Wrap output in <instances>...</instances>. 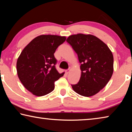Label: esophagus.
Here are the masks:
<instances>
[{
    "mask_svg": "<svg viewBox=\"0 0 132 132\" xmlns=\"http://www.w3.org/2000/svg\"><path fill=\"white\" fill-rule=\"evenodd\" d=\"M69 72H70V70H69V69H68V70H65V73H66V74H67V75L69 74Z\"/></svg>",
    "mask_w": 132,
    "mask_h": 132,
    "instance_id": "1",
    "label": "esophagus"
}]
</instances>
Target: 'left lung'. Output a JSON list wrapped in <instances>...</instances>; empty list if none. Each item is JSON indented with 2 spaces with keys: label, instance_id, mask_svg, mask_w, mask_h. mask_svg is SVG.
Here are the masks:
<instances>
[{
  "label": "left lung",
  "instance_id": "obj_1",
  "mask_svg": "<svg viewBox=\"0 0 132 132\" xmlns=\"http://www.w3.org/2000/svg\"><path fill=\"white\" fill-rule=\"evenodd\" d=\"M66 41L77 54L81 63L79 81L71 84L73 90L84 97L96 94L106 86L113 74L112 53L104 42L92 35H72Z\"/></svg>",
  "mask_w": 132,
  "mask_h": 132
}]
</instances>
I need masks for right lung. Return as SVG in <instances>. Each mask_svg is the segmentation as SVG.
<instances>
[{"label": "right lung", "mask_w": 132, "mask_h": 132, "mask_svg": "<svg viewBox=\"0 0 132 132\" xmlns=\"http://www.w3.org/2000/svg\"><path fill=\"white\" fill-rule=\"evenodd\" d=\"M66 41L65 37L42 35L32 39L22 51L17 61L18 77L27 90L37 96L45 95L54 90L55 82L64 73L55 65V51Z\"/></svg>", "instance_id": "add662e5"}]
</instances>
